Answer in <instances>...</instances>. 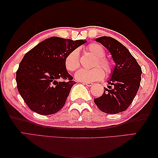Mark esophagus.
Wrapping results in <instances>:
<instances>
[{
  "instance_id": "esophagus-1",
  "label": "esophagus",
  "mask_w": 158,
  "mask_h": 158,
  "mask_svg": "<svg viewBox=\"0 0 158 158\" xmlns=\"http://www.w3.org/2000/svg\"><path fill=\"white\" fill-rule=\"evenodd\" d=\"M84 84L87 86H88V87H90V86H91L93 85V83H91V82H85Z\"/></svg>"
}]
</instances>
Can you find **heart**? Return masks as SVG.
Wrapping results in <instances>:
<instances>
[{
	"label": "heart",
	"instance_id": "b5f03b06",
	"mask_svg": "<svg viewBox=\"0 0 158 158\" xmlns=\"http://www.w3.org/2000/svg\"><path fill=\"white\" fill-rule=\"evenodd\" d=\"M87 49L93 55L96 57V60L93 66L95 68L86 70L82 69L75 75L77 80L85 82H93L100 81L106 74H111L114 70V64L111 60L106 57V50L102 45L93 43L87 47ZM80 53L77 49H73L64 58V66L70 72H74L80 68Z\"/></svg>",
	"mask_w": 158,
	"mask_h": 158
}]
</instances>
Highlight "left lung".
Instances as JSON below:
<instances>
[{
	"label": "left lung",
	"instance_id": "obj_1",
	"mask_svg": "<svg viewBox=\"0 0 158 158\" xmlns=\"http://www.w3.org/2000/svg\"><path fill=\"white\" fill-rule=\"evenodd\" d=\"M110 52L116 63L109 86L104 88L102 96L94 98L101 111L115 114L128 109L139 90L142 69L128 49L111 36H101L96 40Z\"/></svg>",
	"mask_w": 158,
	"mask_h": 158
}]
</instances>
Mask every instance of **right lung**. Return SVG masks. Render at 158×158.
<instances>
[{
    "label": "right lung",
    "mask_w": 158,
    "mask_h": 158,
    "mask_svg": "<svg viewBox=\"0 0 158 158\" xmlns=\"http://www.w3.org/2000/svg\"><path fill=\"white\" fill-rule=\"evenodd\" d=\"M85 41L53 36L29 50L16 71L17 88L29 109L41 115L59 111L76 82L68 73L64 58Z\"/></svg>",
    "instance_id": "right-lung-1"
}]
</instances>
